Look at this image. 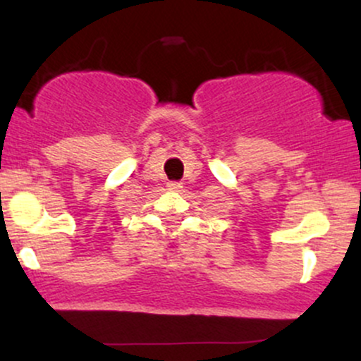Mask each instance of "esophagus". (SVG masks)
Returning <instances> with one entry per match:
<instances>
[{
	"mask_svg": "<svg viewBox=\"0 0 361 361\" xmlns=\"http://www.w3.org/2000/svg\"><path fill=\"white\" fill-rule=\"evenodd\" d=\"M168 186H169V190H180V188H183V186H181V183H178V181H173V183H168Z\"/></svg>",
	"mask_w": 361,
	"mask_h": 361,
	"instance_id": "obj_1",
	"label": "esophagus"
}]
</instances>
